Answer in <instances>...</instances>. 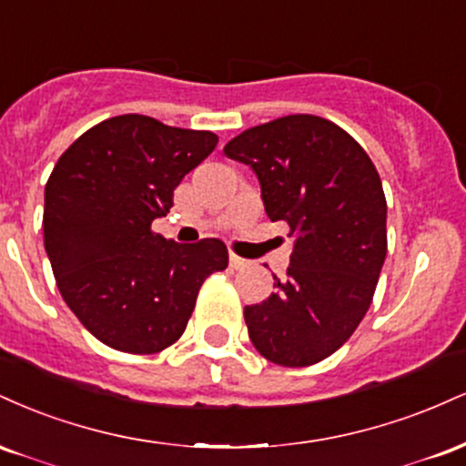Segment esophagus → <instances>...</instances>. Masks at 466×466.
<instances>
[{"instance_id":"34e87169","label":"esophagus","mask_w":466,"mask_h":466,"mask_svg":"<svg viewBox=\"0 0 466 466\" xmlns=\"http://www.w3.org/2000/svg\"><path fill=\"white\" fill-rule=\"evenodd\" d=\"M229 265L234 267V269H243V267H248L249 263L245 258H240L237 254H229Z\"/></svg>"}]
</instances>
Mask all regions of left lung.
Masks as SVG:
<instances>
[{
    "instance_id": "1",
    "label": "left lung",
    "mask_w": 466,
    "mask_h": 466,
    "mask_svg": "<svg viewBox=\"0 0 466 466\" xmlns=\"http://www.w3.org/2000/svg\"><path fill=\"white\" fill-rule=\"evenodd\" d=\"M223 153L260 181L265 212L296 238L287 280L245 307L254 349L304 368L339 349L370 309L388 251V203L372 159L335 122L296 114L251 127Z\"/></svg>"
}]
</instances>
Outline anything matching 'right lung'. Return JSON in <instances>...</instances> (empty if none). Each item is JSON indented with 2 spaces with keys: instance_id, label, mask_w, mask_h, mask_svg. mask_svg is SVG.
Listing matches in <instances>:
<instances>
[{
  "instance_id": "1",
  "label": "right lung",
  "mask_w": 466,
  "mask_h": 466,
  "mask_svg": "<svg viewBox=\"0 0 466 466\" xmlns=\"http://www.w3.org/2000/svg\"><path fill=\"white\" fill-rule=\"evenodd\" d=\"M217 142L210 131L127 114L85 131L58 157L46 184L47 258L63 300L111 349H168L186 330L203 280L228 267L218 238L181 245L151 229Z\"/></svg>"
}]
</instances>
